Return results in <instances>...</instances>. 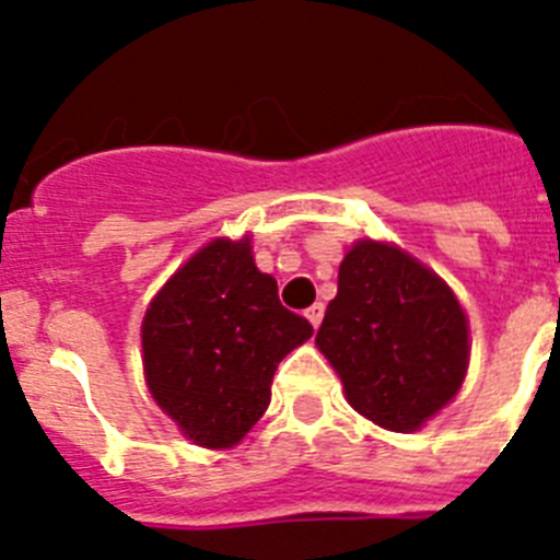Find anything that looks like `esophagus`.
<instances>
[{
	"label": "esophagus",
	"mask_w": 560,
	"mask_h": 560,
	"mask_svg": "<svg viewBox=\"0 0 560 560\" xmlns=\"http://www.w3.org/2000/svg\"><path fill=\"white\" fill-rule=\"evenodd\" d=\"M305 316H308V323L314 325V328H319V323H323V316H325V305L314 303L308 311H305Z\"/></svg>",
	"instance_id": "1"
}]
</instances>
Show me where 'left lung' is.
Masks as SVG:
<instances>
[{
    "label": "left lung",
    "mask_w": 560,
    "mask_h": 560,
    "mask_svg": "<svg viewBox=\"0 0 560 560\" xmlns=\"http://www.w3.org/2000/svg\"><path fill=\"white\" fill-rule=\"evenodd\" d=\"M316 345L355 412L389 432L423 427L457 395L468 368V323L452 289L375 241L341 260Z\"/></svg>",
    "instance_id": "8db88e82"
}]
</instances>
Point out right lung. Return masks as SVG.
Masks as SVG:
<instances>
[{"label":"right lung","instance_id":"obj_1","mask_svg":"<svg viewBox=\"0 0 560 560\" xmlns=\"http://www.w3.org/2000/svg\"><path fill=\"white\" fill-rule=\"evenodd\" d=\"M314 328L257 271L249 237L212 241L153 296L142 323L148 389L205 448H230L271 398L277 364Z\"/></svg>","mask_w":560,"mask_h":560}]
</instances>
